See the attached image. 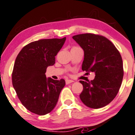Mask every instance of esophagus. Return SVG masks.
Segmentation results:
<instances>
[{"label":"esophagus","instance_id":"34e87169","mask_svg":"<svg viewBox=\"0 0 135 135\" xmlns=\"http://www.w3.org/2000/svg\"><path fill=\"white\" fill-rule=\"evenodd\" d=\"M65 83H66V84H70L72 83H74V80H69V79H66L65 80Z\"/></svg>","mask_w":135,"mask_h":135}]
</instances>
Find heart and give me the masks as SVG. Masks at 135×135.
I'll list each match as a JSON object with an SVG mask.
<instances>
[{
    "instance_id": "obj_1",
    "label": "heart",
    "mask_w": 135,
    "mask_h": 135,
    "mask_svg": "<svg viewBox=\"0 0 135 135\" xmlns=\"http://www.w3.org/2000/svg\"><path fill=\"white\" fill-rule=\"evenodd\" d=\"M75 48H79V47H77V46H74V47H73L72 49H75Z\"/></svg>"
}]
</instances>
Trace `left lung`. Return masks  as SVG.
Instances as JSON below:
<instances>
[{"instance_id":"8db88e82","label":"left lung","mask_w":135,"mask_h":135,"mask_svg":"<svg viewBox=\"0 0 135 135\" xmlns=\"http://www.w3.org/2000/svg\"><path fill=\"white\" fill-rule=\"evenodd\" d=\"M72 38L84 52L82 70L95 74L93 80H80L83 86L80 100L89 108L103 107L114 100L121 86L124 71L120 52L102 35L84 33Z\"/></svg>"}]
</instances>
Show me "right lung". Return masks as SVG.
Masks as SVG:
<instances>
[{"mask_svg":"<svg viewBox=\"0 0 135 135\" xmlns=\"http://www.w3.org/2000/svg\"><path fill=\"white\" fill-rule=\"evenodd\" d=\"M65 40L64 37L32 42L17 56L12 74L13 86L23 106L32 113L46 115L58 102L65 81L46 78L45 73L47 66L55 63V56Z\"/></svg>","mask_w":135,"mask_h":135,"instance_id":"right-lung-1","label":"right lung"}]
</instances>
